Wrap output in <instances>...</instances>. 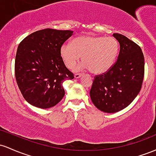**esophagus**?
I'll use <instances>...</instances> for the list:
<instances>
[{"mask_svg": "<svg viewBox=\"0 0 156 156\" xmlns=\"http://www.w3.org/2000/svg\"><path fill=\"white\" fill-rule=\"evenodd\" d=\"M82 75H83V74H81V73H76V74L74 75V78L75 79H78V78L81 77Z\"/></svg>", "mask_w": 156, "mask_h": 156, "instance_id": "1", "label": "esophagus"}]
</instances>
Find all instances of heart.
<instances>
[{"instance_id": "b5f03b06", "label": "heart", "mask_w": 156, "mask_h": 156, "mask_svg": "<svg viewBox=\"0 0 156 156\" xmlns=\"http://www.w3.org/2000/svg\"><path fill=\"white\" fill-rule=\"evenodd\" d=\"M119 51V43L113 37H79L72 44L64 43L60 48V56L66 67L71 69L83 59V62L75 71L89 69L95 74L108 71L113 66Z\"/></svg>"}]
</instances>
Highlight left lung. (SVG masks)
Segmentation results:
<instances>
[{"label": "left lung", "mask_w": 156, "mask_h": 156, "mask_svg": "<svg viewBox=\"0 0 156 156\" xmlns=\"http://www.w3.org/2000/svg\"><path fill=\"white\" fill-rule=\"evenodd\" d=\"M120 45L115 64L94 77L90 97L99 110L113 113L122 111L134 100L141 90L144 73V58L141 48L120 34H113Z\"/></svg>", "instance_id": "8db88e82"}]
</instances>
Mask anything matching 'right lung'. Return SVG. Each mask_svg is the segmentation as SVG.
<instances>
[{
	"label": "right lung",
	"mask_w": 156,
	"mask_h": 156,
	"mask_svg": "<svg viewBox=\"0 0 156 156\" xmlns=\"http://www.w3.org/2000/svg\"><path fill=\"white\" fill-rule=\"evenodd\" d=\"M73 31L46 29L22 40L15 57V78L23 97L37 108L46 109L62 100L64 81L73 74L60 56L62 45Z\"/></svg>",
	"instance_id": "add662e5"
}]
</instances>
